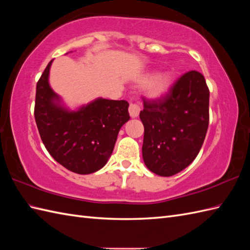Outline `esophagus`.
Listing matches in <instances>:
<instances>
[{"instance_id":"esophagus-1","label":"esophagus","mask_w":250,"mask_h":250,"mask_svg":"<svg viewBox=\"0 0 250 250\" xmlns=\"http://www.w3.org/2000/svg\"><path fill=\"white\" fill-rule=\"evenodd\" d=\"M140 106L137 105L136 103H130L129 105V113H130V116L132 117V118H135V117L139 116L140 114Z\"/></svg>"}]
</instances>
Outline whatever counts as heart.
Returning a JSON list of instances; mask_svg holds the SVG:
<instances>
[{"instance_id":"b5f03b06","label":"heart","mask_w":250,"mask_h":250,"mask_svg":"<svg viewBox=\"0 0 250 250\" xmlns=\"http://www.w3.org/2000/svg\"><path fill=\"white\" fill-rule=\"evenodd\" d=\"M172 78L168 74H161V75L157 76L153 81L149 83L147 88V92L150 97H160V95L166 93L168 88L171 87Z\"/></svg>"}]
</instances>
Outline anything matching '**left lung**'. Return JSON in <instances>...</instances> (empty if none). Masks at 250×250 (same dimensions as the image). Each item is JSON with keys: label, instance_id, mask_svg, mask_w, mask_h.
I'll list each match as a JSON object with an SVG mask.
<instances>
[{"label": "left lung", "instance_id": "8db88e82", "mask_svg": "<svg viewBox=\"0 0 250 250\" xmlns=\"http://www.w3.org/2000/svg\"><path fill=\"white\" fill-rule=\"evenodd\" d=\"M143 101V159L152 173L172 176L187 167L203 145L209 122V89L200 72L189 71L162 97Z\"/></svg>", "mask_w": 250, "mask_h": 250}]
</instances>
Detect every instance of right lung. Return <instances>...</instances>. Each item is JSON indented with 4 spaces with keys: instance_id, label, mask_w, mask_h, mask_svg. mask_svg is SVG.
<instances>
[{
    "instance_id": "right-lung-1",
    "label": "right lung",
    "mask_w": 250,
    "mask_h": 250,
    "mask_svg": "<svg viewBox=\"0 0 250 250\" xmlns=\"http://www.w3.org/2000/svg\"><path fill=\"white\" fill-rule=\"evenodd\" d=\"M51 62L36 83L34 117L41 139L50 156L68 171L97 172L107 162L120 128L130 119L129 103L98 99L77 111L62 108L55 103L59 98L48 83Z\"/></svg>"
}]
</instances>
